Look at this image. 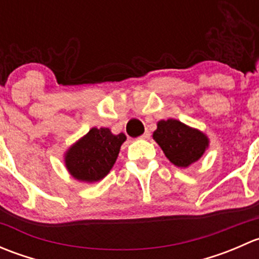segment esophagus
I'll return each mask as SVG.
<instances>
[{
	"label": "esophagus",
	"mask_w": 259,
	"mask_h": 259,
	"mask_svg": "<svg viewBox=\"0 0 259 259\" xmlns=\"http://www.w3.org/2000/svg\"><path fill=\"white\" fill-rule=\"evenodd\" d=\"M149 138H150V132H145L144 134L142 135V137H140V139H144V140H148Z\"/></svg>",
	"instance_id": "34e87169"
}]
</instances>
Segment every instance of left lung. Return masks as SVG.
I'll return each mask as SVG.
<instances>
[{
	"instance_id": "obj_1",
	"label": "left lung",
	"mask_w": 259,
	"mask_h": 259,
	"mask_svg": "<svg viewBox=\"0 0 259 259\" xmlns=\"http://www.w3.org/2000/svg\"><path fill=\"white\" fill-rule=\"evenodd\" d=\"M153 138L166 158L179 168H188L199 160L209 145L207 135L179 120H160Z\"/></svg>"
}]
</instances>
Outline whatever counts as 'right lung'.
Segmentation results:
<instances>
[{
    "label": "right lung",
    "instance_id": "1",
    "mask_svg": "<svg viewBox=\"0 0 259 259\" xmlns=\"http://www.w3.org/2000/svg\"><path fill=\"white\" fill-rule=\"evenodd\" d=\"M125 134L114 135L108 127H93L65 154V165L75 179L86 183L105 178L114 166Z\"/></svg>",
    "mask_w": 259,
    "mask_h": 259
}]
</instances>
